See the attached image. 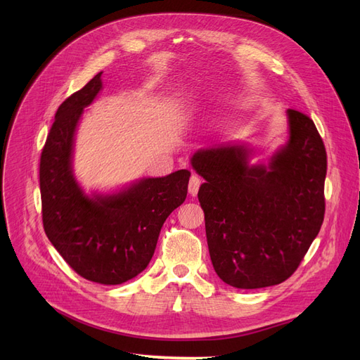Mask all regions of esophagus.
I'll use <instances>...</instances> for the list:
<instances>
[{"label":"esophagus","instance_id":"esophagus-1","mask_svg":"<svg viewBox=\"0 0 360 360\" xmlns=\"http://www.w3.org/2000/svg\"><path fill=\"white\" fill-rule=\"evenodd\" d=\"M200 185H201V179L197 175H193L190 179V184H188V193H190L193 197H195Z\"/></svg>","mask_w":360,"mask_h":360}]
</instances>
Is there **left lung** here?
<instances>
[{"instance_id": "left-lung-1", "label": "left lung", "mask_w": 360, "mask_h": 360, "mask_svg": "<svg viewBox=\"0 0 360 360\" xmlns=\"http://www.w3.org/2000/svg\"><path fill=\"white\" fill-rule=\"evenodd\" d=\"M288 141L267 163L245 143L200 148L191 166L205 182L198 201L214 271L238 289L289 278L324 220L327 153L314 121L288 109Z\"/></svg>"}]
</instances>
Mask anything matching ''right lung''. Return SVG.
Wrapping results in <instances>:
<instances>
[{"instance_id":"add662e5","label":"right lung","mask_w":360,"mask_h":360,"mask_svg":"<svg viewBox=\"0 0 360 360\" xmlns=\"http://www.w3.org/2000/svg\"><path fill=\"white\" fill-rule=\"evenodd\" d=\"M102 87L99 72L55 113L39 166L42 220L48 239L75 273L121 285L148 266L165 220L186 198L191 172L181 169L118 191L87 194L74 176V140L84 108Z\"/></svg>"}]
</instances>
